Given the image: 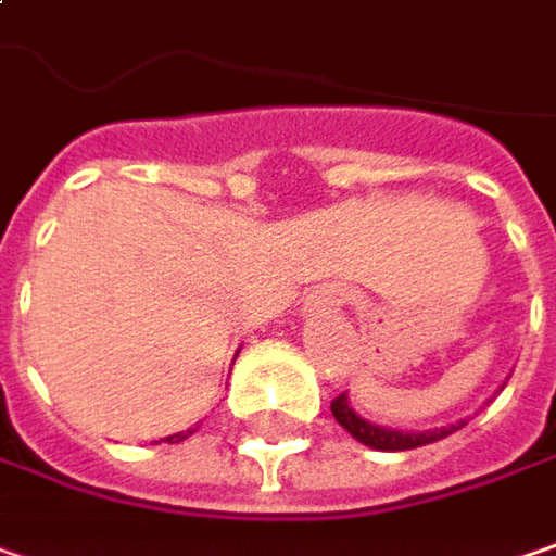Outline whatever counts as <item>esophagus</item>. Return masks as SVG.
<instances>
[{"mask_svg":"<svg viewBox=\"0 0 556 556\" xmlns=\"http://www.w3.org/2000/svg\"><path fill=\"white\" fill-rule=\"evenodd\" d=\"M344 303H348V293L338 285H325L309 296V306H325V309H334V306H344Z\"/></svg>","mask_w":556,"mask_h":556,"instance_id":"obj_1","label":"esophagus"}]
</instances>
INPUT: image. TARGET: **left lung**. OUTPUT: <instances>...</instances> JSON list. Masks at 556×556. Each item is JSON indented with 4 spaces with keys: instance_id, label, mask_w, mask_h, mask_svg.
I'll list each match as a JSON object with an SVG mask.
<instances>
[{
    "instance_id": "8db88e82",
    "label": "left lung",
    "mask_w": 556,
    "mask_h": 556,
    "mask_svg": "<svg viewBox=\"0 0 556 556\" xmlns=\"http://www.w3.org/2000/svg\"><path fill=\"white\" fill-rule=\"evenodd\" d=\"M331 413L334 419L344 426V429L366 447H375V451H413V447H426V444H434L447 434H454L457 429H463V422L457 426H447V429H434V431H391L381 429V426H372L366 419H359L353 409H350L348 394H338L331 401Z\"/></svg>"
}]
</instances>
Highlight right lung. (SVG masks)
Instances as JSON below:
<instances>
[{"label":"right lung","mask_w":556,"mask_h":556,"mask_svg":"<svg viewBox=\"0 0 556 556\" xmlns=\"http://www.w3.org/2000/svg\"><path fill=\"white\" fill-rule=\"evenodd\" d=\"M187 434H193V429H190V431H178V434H168L165 441H168V444H178V441H184Z\"/></svg>","instance_id":"1"}]
</instances>
